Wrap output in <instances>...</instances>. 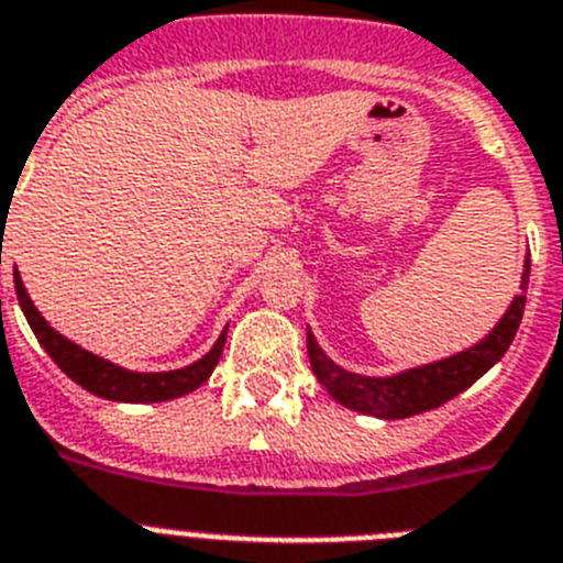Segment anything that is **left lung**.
<instances>
[{"label": "left lung", "instance_id": "obj_1", "mask_svg": "<svg viewBox=\"0 0 563 563\" xmlns=\"http://www.w3.org/2000/svg\"><path fill=\"white\" fill-rule=\"evenodd\" d=\"M527 283H530V257L525 261V275H521V295L512 297L510 309L496 322V329L478 340L471 349L459 351L453 356H444L439 363L419 365V368L399 371L394 376H365L345 371L320 349L311 329L306 331L309 340L311 371L317 374L320 385L329 390L340 405L360 413H368L376 419H408L422 410H433L448 399L459 397L464 388H471L478 376H485L493 365L507 354L512 336L518 331V322L525 314Z\"/></svg>", "mask_w": 563, "mask_h": 563}]
</instances>
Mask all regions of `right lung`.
<instances>
[{
	"label": "right lung",
	"mask_w": 563,
	"mask_h": 563,
	"mask_svg": "<svg viewBox=\"0 0 563 563\" xmlns=\"http://www.w3.org/2000/svg\"><path fill=\"white\" fill-rule=\"evenodd\" d=\"M13 283H16L19 306H22L33 334L42 342V349L51 354L53 363L65 371L73 383L81 385L90 394H96V397L112 399V402H166V399H178L184 394H192L195 388H200L212 376L214 365H218V360L223 354V345H227V329H223V334L218 336L212 349L200 356L198 363L187 365V368L153 371V374L121 368V365L110 363L104 356L76 345L65 334H58L51 322L42 317V311L33 306L19 272H13Z\"/></svg>",
	"instance_id": "add662e5"
}]
</instances>
